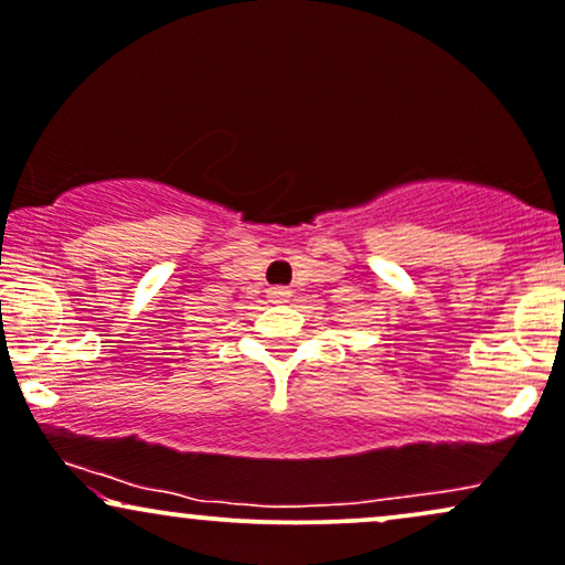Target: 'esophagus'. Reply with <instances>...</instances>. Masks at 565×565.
Returning <instances> with one entry per match:
<instances>
[{
    "mask_svg": "<svg viewBox=\"0 0 565 565\" xmlns=\"http://www.w3.org/2000/svg\"><path fill=\"white\" fill-rule=\"evenodd\" d=\"M269 298H271V301H275V303H285V301H288V298H290V294H288V290H285V288H271V290H269Z\"/></svg>",
    "mask_w": 565,
    "mask_h": 565,
    "instance_id": "obj_1",
    "label": "esophagus"
}]
</instances>
